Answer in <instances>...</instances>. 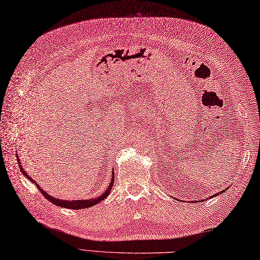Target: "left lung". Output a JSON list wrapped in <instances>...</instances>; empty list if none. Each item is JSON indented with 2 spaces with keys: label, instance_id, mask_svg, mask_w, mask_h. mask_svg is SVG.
<instances>
[{
  "label": "left lung",
  "instance_id": "obj_1",
  "mask_svg": "<svg viewBox=\"0 0 260 260\" xmlns=\"http://www.w3.org/2000/svg\"><path fill=\"white\" fill-rule=\"evenodd\" d=\"M227 189V188H226ZM225 192V189H223V191H220V192H218V193H216V194H215V195H213V196H216V195H219V194H221V193H224ZM201 201H203L204 202V200H201ZM201 201H196V202H198V203H199V202H201Z\"/></svg>",
  "mask_w": 260,
  "mask_h": 260
}]
</instances>
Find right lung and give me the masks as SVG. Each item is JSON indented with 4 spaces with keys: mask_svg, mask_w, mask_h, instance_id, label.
<instances>
[{
    "mask_svg": "<svg viewBox=\"0 0 260 260\" xmlns=\"http://www.w3.org/2000/svg\"><path fill=\"white\" fill-rule=\"evenodd\" d=\"M16 157H17V162H18V166H20V169H21V172L23 173L24 176H26V178L33 183V184H35L37 186V188H39V191L45 196V198L49 201L52 202L53 204L57 205V206H60V207H65V208H71V210H84V208H88V207H91L93 205L98 204L99 202L104 201L107 196H108L111 192V188L113 186V180H115V172H112V175H111V181L109 183L108 187H107L106 191L101 194L100 196H98V198H93V199H87V200H73V201H67V200H60V199H56V198H53L52 195H49L46 191H44L43 188H41V186L37 184V183L30 178V176L27 174L26 171H25L22 166H21V162H20V157H18V155L16 154Z\"/></svg>",
    "mask_w": 260,
    "mask_h": 260,
    "instance_id": "right-lung-1",
    "label": "right lung"
}]
</instances>
